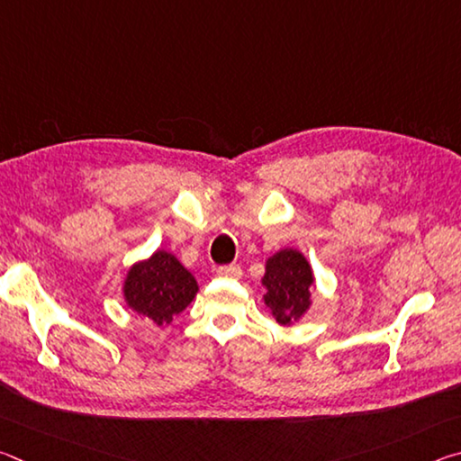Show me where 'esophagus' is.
Here are the masks:
<instances>
[{"label": "esophagus", "mask_w": 461, "mask_h": 461, "mask_svg": "<svg viewBox=\"0 0 461 461\" xmlns=\"http://www.w3.org/2000/svg\"><path fill=\"white\" fill-rule=\"evenodd\" d=\"M217 276L221 278H240L241 276V268L238 264H230V267H220L217 268Z\"/></svg>", "instance_id": "34e87169"}]
</instances>
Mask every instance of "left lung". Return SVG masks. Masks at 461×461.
Returning <instances> with one entry per match:
<instances>
[{"label":"left lung","instance_id":"obj_1","mask_svg":"<svg viewBox=\"0 0 461 461\" xmlns=\"http://www.w3.org/2000/svg\"><path fill=\"white\" fill-rule=\"evenodd\" d=\"M260 283L267 291L264 305L278 325H294L313 305L315 275L301 249L283 248L272 254Z\"/></svg>","mask_w":461,"mask_h":461}]
</instances>
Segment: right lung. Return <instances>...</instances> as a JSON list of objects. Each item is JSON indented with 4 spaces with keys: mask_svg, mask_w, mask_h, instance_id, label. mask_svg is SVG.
<instances>
[{
    "mask_svg": "<svg viewBox=\"0 0 461 461\" xmlns=\"http://www.w3.org/2000/svg\"><path fill=\"white\" fill-rule=\"evenodd\" d=\"M197 293V280L167 249H156L148 258L131 264L122 285L126 307L156 325L173 321Z\"/></svg>",
    "mask_w": 461,
    "mask_h": 461,
    "instance_id": "add662e5",
    "label": "right lung"
}]
</instances>
